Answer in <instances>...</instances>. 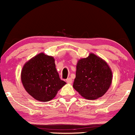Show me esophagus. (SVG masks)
<instances>
[{
    "instance_id": "34e87169",
    "label": "esophagus",
    "mask_w": 135,
    "mask_h": 135,
    "mask_svg": "<svg viewBox=\"0 0 135 135\" xmlns=\"http://www.w3.org/2000/svg\"><path fill=\"white\" fill-rule=\"evenodd\" d=\"M66 83H67L68 84H72V79L71 78L66 79Z\"/></svg>"
}]
</instances>
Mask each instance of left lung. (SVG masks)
Wrapping results in <instances>:
<instances>
[{"mask_svg": "<svg viewBox=\"0 0 135 135\" xmlns=\"http://www.w3.org/2000/svg\"><path fill=\"white\" fill-rule=\"evenodd\" d=\"M112 80V70L106 61L90 53L77 62L73 87L84 98L95 100L104 95Z\"/></svg>", "mask_w": 135, "mask_h": 135, "instance_id": "left-lung-1", "label": "left lung"}]
</instances>
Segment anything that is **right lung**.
Wrapping results in <instances>:
<instances>
[{"mask_svg":"<svg viewBox=\"0 0 135 135\" xmlns=\"http://www.w3.org/2000/svg\"><path fill=\"white\" fill-rule=\"evenodd\" d=\"M21 79L28 93L35 100L44 102L53 99L58 91L66 84L59 77L53 57L43 52L24 65Z\"/></svg>","mask_w":135,"mask_h":135,"instance_id":"obj_1","label":"right lung"}]
</instances>
